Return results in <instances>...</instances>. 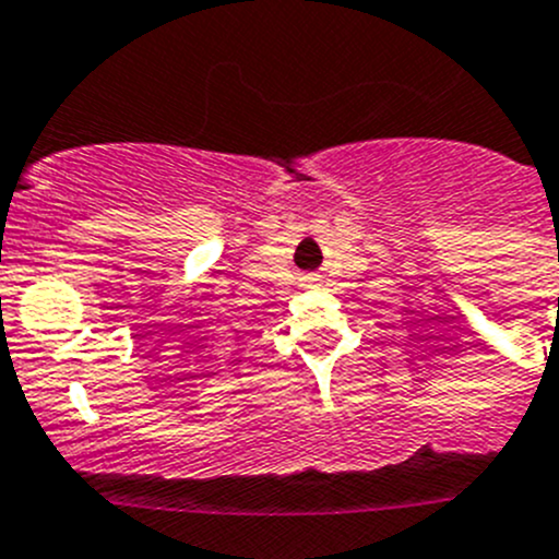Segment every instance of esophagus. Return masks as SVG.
I'll return each mask as SVG.
<instances>
[{
  "label": "esophagus",
  "instance_id": "34e87169",
  "mask_svg": "<svg viewBox=\"0 0 559 559\" xmlns=\"http://www.w3.org/2000/svg\"><path fill=\"white\" fill-rule=\"evenodd\" d=\"M307 283H319V280H316V276H307Z\"/></svg>",
  "mask_w": 559,
  "mask_h": 559
}]
</instances>
